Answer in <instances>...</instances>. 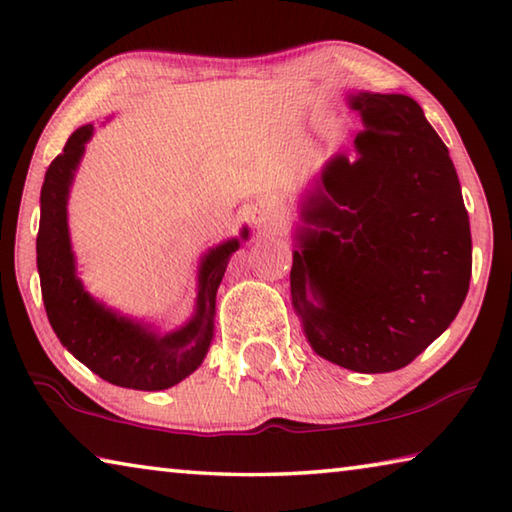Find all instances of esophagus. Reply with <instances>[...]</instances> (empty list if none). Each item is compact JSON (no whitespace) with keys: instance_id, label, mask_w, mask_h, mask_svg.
I'll return each mask as SVG.
<instances>
[{"instance_id":"1","label":"esophagus","mask_w":512,"mask_h":512,"mask_svg":"<svg viewBox=\"0 0 512 512\" xmlns=\"http://www.w3.org/2000/svg\"><path fill=\"white\" fill-rule=\"evenodd\" d=\"M250 218H253V223L257 227H262V230H271V227H278L280 223V209L275 202L271 200H259L250 209Z\"/></svg>"}]
</instances>
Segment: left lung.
I'll use <instances>...</instances> for the list:
<instances>
[{
	"mask_svg": "<svg viewBox=\"0 0 512 512\" xmlns=\"http://www.w3.org/2000/svg\"><path fill=\"white\" fill-rule=\"evenodd\" d=\"M364 132L298 202L291 305L312 351L358 373L408 367L456 319L472 232L449 150L401 93H348Z\"/></svg>",
	"mask_w": 512,
	"mask_h": 512,
	"instance_id": "obj_1",
	"label": "left lung"
}]
</instances>
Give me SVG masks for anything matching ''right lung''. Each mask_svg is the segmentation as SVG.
Here are the masks:
<instances>
[{
  "mask_svg": "<svg viewBox=\"0 0 512 512\" xmlns=\"http://www.w3.org/2000/svg\"><path fill=\"white\" fill-rule=\"evenodd\" d=\"M95 127L81 125L45 173L40 191V227L36 262L47 319L59 342L111 385L159 392L196 371L212 346L216 291L227 262L248 239L239 237L209 248L198 264V294L191 319L184 326L159 332L152 323L120 314L88 294L77 273L68 227V198L75 173L93 139Z\"/></svg>",
  "mask_w": 512,
  "mask_h": 512,
  "instance_id": "obj_1",
  "label": "right lung"
}]
</instances>
